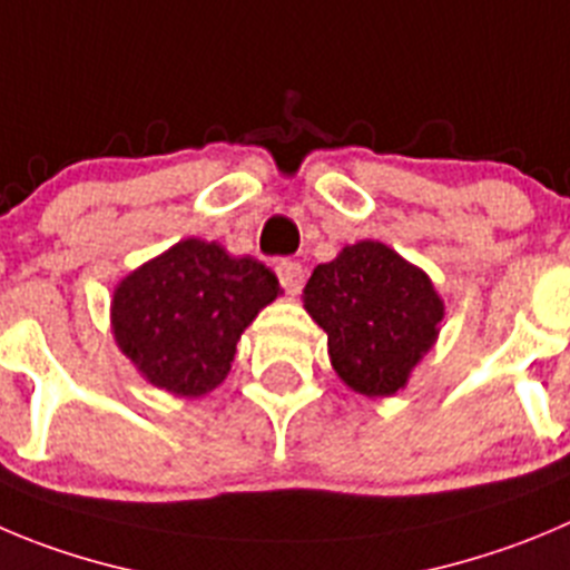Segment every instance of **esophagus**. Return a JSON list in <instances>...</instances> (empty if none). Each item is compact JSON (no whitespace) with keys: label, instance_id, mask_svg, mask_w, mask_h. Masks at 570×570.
Here are the masks:
<instances>
[{"label":"esophagus","instance_id":"obj_1","mask_svg":"<svg viewBox=\"0 0 570 570\" xmlns=\"http://www.w3.org/2000/svg\"><path fill=\"white\" fill-rule=\"evenodd\" d=\"M275 273H278L281 286H284L289 295H297V292L303 289V281H306V275H303V267L297 264V261H281L278 267H275Z\"/></svg>","mask_w":570,"mask_h":570}]
</instances>
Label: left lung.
<instances>
[{"mask_svg": "<svg viewBox=\"0 0 570 570\" xmlns=\"http://www.w3.org/2000/svg\"><path fill=\"white\" fill-rule=\"evenodd\" d=\"M303 306L328 334V357L351 391L393 396L433 348L444 301L428 273L382 242H357L317 264Z\"/></svg>", "mask_w": 570, "mask_h": 570, "instance_id": "8db88e82", "label": "left lung"}]
</instances>
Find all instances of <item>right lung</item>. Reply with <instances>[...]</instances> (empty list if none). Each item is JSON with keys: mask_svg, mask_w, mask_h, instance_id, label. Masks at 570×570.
I'll list each match as a JSON object with an SVG mask.
<instances>
[{"mask_svg": "<svg viewBox=\"0 0 570 570\" xmlns=\"http://www.w3.org/2000/svg\"><path fill=\"white\" fill-rule=\"evenodd\" d=\"M278 295L261 261L185 238L117 284L111 332L151 385L205 396L225 382L244 328Z\"/></svg>", "mask_w": 570, "mask_h": 570, "instance_id": "1", "label": "right lung"}]
</instances>
